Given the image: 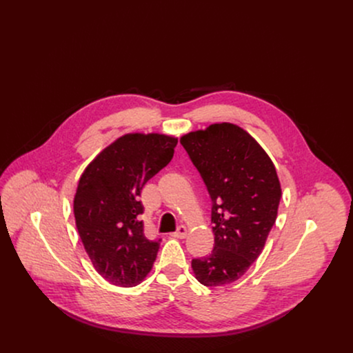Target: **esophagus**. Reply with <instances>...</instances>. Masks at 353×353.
<instances>
[{
	"mask_svg": "<svg viewBox=\"0 0 353 353\" xmlns=\"http://www.w3.org/2000/svg\"><path fill=\"white\" fill-rule=\"evenodd\" d=\"M172 236H173L174 239H184V237L187 236V228H185V226H183V225H181V226H179V228H177V230H176Z\"/></svg>",
	"mask_w": 353,
	"mask_h": 353,
	"instance_id": "1",
	"label": "esophagus"
}]
</instances>
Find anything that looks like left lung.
I'll use <instances>...</instances> for the list:
<instances>
[{
    "mask_svg": "<svg viewBox=\"0 0 353 353\" xmlns=\"http://www.w3.org/2000/svg\"><path fill=\"white\" fill-rule=\"evenodd\" d=\"M180 143L212 199L215 244L210 256L191 261L194 275L205 286L232 283L259 259L276 221V169L260 143L230 123L188 132Z\"/></svg>",
    "mask_w": 353,
    "mask_h": 353,
    "instance_id": "8db88e82",
    "label": "left lung"
}]
</instances>
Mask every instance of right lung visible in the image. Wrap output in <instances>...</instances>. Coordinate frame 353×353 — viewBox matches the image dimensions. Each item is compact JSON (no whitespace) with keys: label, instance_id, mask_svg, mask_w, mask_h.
<instances>
[{"label":"right lung","instance_id":"add662e5","mask_svg":"<svg viewBox=\"0 0 353 353\" xmlns=\"http://www.w3.org/2000/svg\"><path fill=\"white\" fill-rule=\"evenodd\" d=\"M177 138L125 134L83 170L74 198L75 223L94 270L117 286H135L152 270L159 240L139 221L141 190L172 161Z\"/></svg>","mask_w":353,"mask_h":353}]
</instances>
